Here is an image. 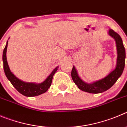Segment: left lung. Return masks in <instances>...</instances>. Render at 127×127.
I'll return each instance as SVG.
<instances>
[{
    "mask_svg": "<svg viewBox=\"0 0 127 127\" xmlns=\"http://www.w3.org/2000/svg\"><path fill=\"white\" fill-rule=\"evenodd\" d=\"M108 34L115 40L117 49V60L115 69L112 71L106 77L95 81L92 83H87L83 81L79 77L78 72L74 66H73L71 71V77L74 83L83 92L90 93H100L108 90L116 83L121 76L125 67V49L123 41L118 34L112 29H110Z\"/></svg>",
    "mask_w": 127,
    "mask_h": 127,
    "instance_id": "obj_1",
    "label": "left lung"
}]
</instances>
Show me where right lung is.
<instances>
[{"label":"right lung","mask_w":127,"mask_h":127,"mask_svg":"<svg viewBox=\"0 0 127 127\" xmlns=\"http://www.w3.org/2000/svg\"><path fill=\"white\" fill-rule=\"evenodd\" d=\"M7 44L8 41L7 42L6 46L3 49L2 60H3V69H4L5 74V76H6L8 80L10 81L12 85H13V86L20 93L28 97L40 95L47 92V90L51 86L53 76L58 70V66L56 67L55 69L51 72L49 76L47 77L43 82L41 83L37 84L35 83H27L21 81L10 71V68H9V65H8L6 56Z\"/></svg>","instance_id":"right-lung-1"}]
</instances>
